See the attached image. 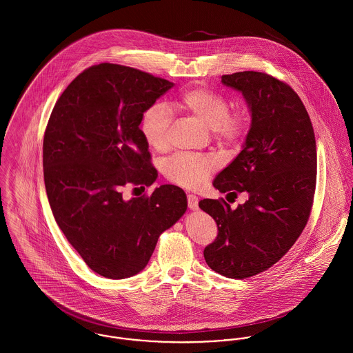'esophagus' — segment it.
<instances>
[{"label": "esophagus", "instance_id": "34e87169", "mask_svg": "<svg viewBox=\"0 0 353 353\" xmlns=\"http://www.w3.org/2000/svg\"><path fill=\"white\" fill-rule=\"evenodd\" d=\"M188 205L192 210H196L199 208V197L194 194H188Z\"/></svg>", "mask_w": 353, "mask_h": 353}]
</instances>
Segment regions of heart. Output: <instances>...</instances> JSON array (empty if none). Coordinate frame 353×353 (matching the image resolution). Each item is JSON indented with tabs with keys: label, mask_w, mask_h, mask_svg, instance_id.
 <instances>
[{
	"label": "heart",
	"mask_w": 353,
	"mask_h": 353,
	"mask_svg": "<svg viewBox=\"0 0 353 353\" xmlns=\"http://www.w3.org/2000/svg\"><path fill=\"white\" fill-rule=\"evenodd\" d=\"M175 104L197 117L213 137L223 144H236L246 133V118L230 112L228 99L208 88H189L183 91ZM171 112L163 103H153L141 115L140 132L153 151H164L168 145ZM219 160L212 154L175 153L163 165L168 181L186 189H197L217 168Z\"/></svg>",
	"instance_id": "heart-1"
}]
</instances>
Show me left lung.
<instances>
[{
  "label": "left lung",
  "mask_w": 353,
  "mask_h": 353,
  "mask_svg": "<svg viewBox=\"0 0 353 353\" xmlns=\"http://www.w3.org/2000/svg\"><path fill=\"white\" fill-rule=\"evenodd\" d=\"M242 92L252 112L243 150L213 181L220 193H248L236 209L205 199L219 234L203 250L206 263L228 279H248L273 266L301 236L316 183V145L307 110L284 81L262 72L221 76Z\"/></svg>",
  "instance_id": "obj_1"
}]
</instances>
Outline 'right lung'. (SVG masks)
Masks as SVG:
<instances>
[{"label": "right lung", "instance_id": "add662e5", "mask_svg": "<svg viewBox=\"0 0 353 353\" xmlns=\"http://www.w3.org/2000/svg\"><path fill=\"white\" fill-rule=\"evenodd\" d=\"M174 83L134 68L99 63L80 73L51 111L43 176L54 219L84 262L107 279L140 273L161 232L186 212L185 192L161 185L125 200L126 185L157 178L140 132L143 112Z\"/></svg>", "mask_w": 353, "mask_h": 353}]
</instances>
